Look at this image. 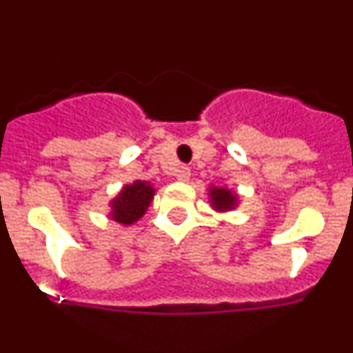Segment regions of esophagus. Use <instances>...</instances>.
I'll return each mask as SVG.
<instances>
[{"mask_svg": "<svg viewBox=\"0 0 353 353\" xmlns=\"http://www.w3.org/2000/svg\"><path fill=\"white\" fill-rule=\"evenodd\" d=\"M176 179H179L180 182H189V179H191V170L187 166H182L179 170V173H176Z\"/></svg>", "mask_w": 353, "mask_h": 353, "instance_id": "esophagus-1", "label": "esophagus"}]
</instances>
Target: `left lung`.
<instances>
[{
    "mask_svg": "<svg viewBox=\"0 0 353 353\" xmlns=\"http://www.w3.org/2000/svg\"><path fill=\"white\" fill-rule=\"evenodd\" d=\"M210 199L212 207L217 208V210H232L236 205V194L232 192L230 189H224V187H212L210 189Z\"/></svg>",
    "mask_w": 353,
    "mask_h": 353,
    "instance_id": "1",
    "label": "left lung"
}]
</instances>
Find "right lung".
<instances>
[{
	"instance_id": "obj_1",
	"label": "right lung",
	"mask_w": 353,
	"mask_h": 353,
	"mask_svg": "<svg viewBox=\"0 0 353 353\" xmlns=\"http://www.w3.org/2000/svg\"><path fill=\"white\" fill-rule=\"evenodd\" d=\"M154 194V187L143 180H136L130 185H125L111 201V219L121 224L136 223L150 207Z\"/></svg>"
}]
</instances>
